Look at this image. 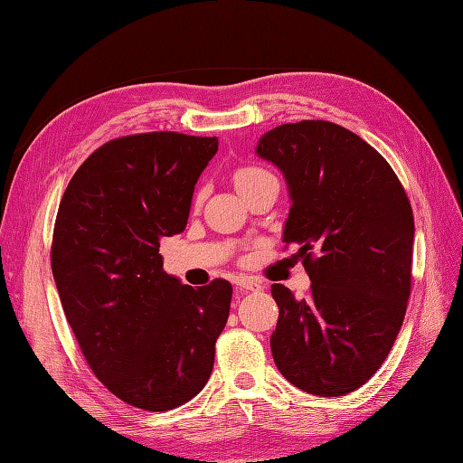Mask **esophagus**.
<instances>
[{"label": "esophagus", "instance_id": "34e87169", "mask_svg": "<svg viewBox=\"0 0 463 463\" xmlns=\"http://www.w3.org/2000/svg\"><path fill=\"white\" fill-rule=\"evenodd\" d=\"M237 290L241 292V294H249V292H259L262 287H260V282L259 280H254V279H250V277H241L237 282Z\"/></svg>", "mask_w": 463, "mask_h": 463}]
</instances>
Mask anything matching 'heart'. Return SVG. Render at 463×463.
Instances as JSON below:
<instances>
[{"mask_svg": "<svg viewBox=\"0 0 463 463\" xmlns=\"http://www.w3.org/2000/svg\"><path fill=\"white\" fill-rule=\"evenodd\" d=\"M269 176H272V175L267 169H262V166L247 165V166H241V169L234 171V184H237V189L241 193H244L257 183L269 179Z\"/></svg>", "mask_w": 463, "mask_h": 463, "instance_id": "b5f03b06", "label": "heart"}]
</instances>
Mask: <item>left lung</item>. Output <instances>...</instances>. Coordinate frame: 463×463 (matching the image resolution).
I'll return each mask as SVG.
<instances>
[{"mask_svg":"<svg viewBox=\"0 0 463 463\" xmlns=\"http://www.w3.org/2000/svg\"><path fill=\"white\" fill-rule=\"evenodd\" d=\"M257 155L282 173L290 211L282 241L298 244L310 297L272 284V358L294 386L336 398L364 386L404 322L414 214L383 156L356 133L300 121L264 133Z\"/></svg>","mask_w":463,"mask_h":463,"instance_id":"obj_1","label":"left lung"}]
</instances>
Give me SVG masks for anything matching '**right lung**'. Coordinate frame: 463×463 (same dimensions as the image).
I'll return each mask as SVG.
<instances>
[{"mask_svg":"<svg viewBox=\"0 0 463 463\" xmlns=\"http://www.w3.org/2000/svg\"><path fill=\"white\" fill-rule=\"evenodd\" d=\"M216 151V137H121L87 156L59 203L52 270L65 318L95 376L135 408L173 410L211 378L232 287L166 274L159 241L184 231Z\"/></svg>","mask_w":463,"mask_h":463,"instance_id":"add662e5","label":"right lung"}]
</instances>
